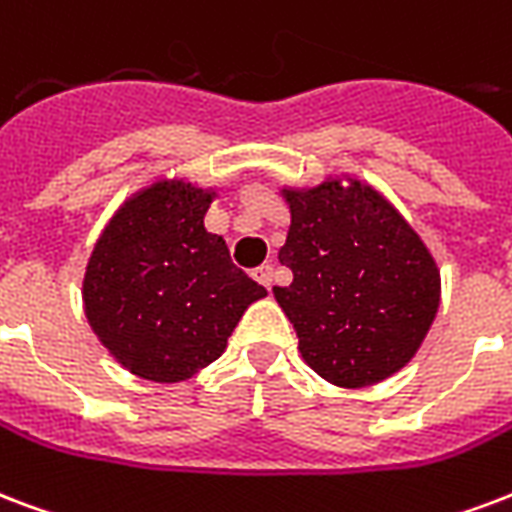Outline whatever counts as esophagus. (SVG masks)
<instances>
[{
    "label": "esophagus",
    "mask_w": 512,
    "mask_h": 512,
    "mask_svg": "<svg viewBox=\"0 0 512 512\" xmlns=\"http://www.w3.org/2000/svg\"><path fill=\"white\" fill-rule=\"evenodd\" d=\"M252 276H255L257 282L263 284V287H271V282H273V265H260V268H255V271H252Z\"/></svg>",
    "instance_id": "obj_1"
}]
</instances>
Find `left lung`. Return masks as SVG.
<instances>
[{
	"label": "left lung",
	"instance_id": "obj_1",
	"mask_svg": "<svg viewBox=\"0 0 512 512\" xmlns=\"http://www.w3.org/2000/svg\"><path fill=\"white\" fill-rule=\"evenodd\" d=\"M292 225L273 287L303 360L330 384L360 389L411 360L440 303V271L419 233L370 185L327 179L284 190Z\"/></svg>",
	"mask_w": 512,
	"mask_h": 512
}]
</instances>
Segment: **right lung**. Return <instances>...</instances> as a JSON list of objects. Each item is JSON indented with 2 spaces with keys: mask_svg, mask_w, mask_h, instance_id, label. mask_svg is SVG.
I'll return each instance as SVG.
<instances>
[{
  "mask_svg": "<svg viewBox=\"0 0 512 512\" xmlns=\"http://www.w3.org/2000/svg\"><path fill=\"white\" fill-rule=\"evenodd\" d=\"M212 195L179 179L155 182L120 206L93 247L85 317L134 376L187 381L225 351L249 303L268 295L204 228Z\"/></svg>",
  "mask_w": 512,
  "mask_h": 512,
  "instance_id": "obj_1",
  "label": "right lung"
}]
</instances>
